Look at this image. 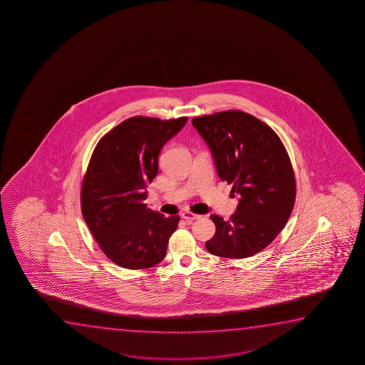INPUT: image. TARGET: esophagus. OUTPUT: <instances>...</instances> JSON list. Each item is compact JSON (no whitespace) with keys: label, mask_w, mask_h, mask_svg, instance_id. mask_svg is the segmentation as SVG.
Segmentation results:
<instances>
[{"label":"esophagus","mask_w":365,"mask_h":365,"mask_svg":"<svg viewBox=\"0 0 365 365\" xmlns=\"http://www.w3.org/2000/svg\"><path fill=\"white\" fill-rule=\"evenodd\" d=\"M180 217H182V218L185 220H200V215H195V213H192V212H190V210H185V212H182Z\"/></svg>","instance_id":"1"}]
</instances>
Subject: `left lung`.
Listing matches in <instances>:
<instances>
[{"label": "left lung", "instance_id": "left-lung-1", "mask_svg": "<svg viewBox=\"0 0 365 365\" xmlns=\"http://www.w3.org/2000/svg\"><path fill=\"white\" fill-rule=\"evenodd\" d=\"M192 125L210 147L220 180L240 195L230 220L210 215L215 233L207 250L233 259L259 253L294 207V172L284 145L269 125L242 110L195 117Z\"/></svg>", "mask_w": 365, "mask_h": 365}]
</instances>
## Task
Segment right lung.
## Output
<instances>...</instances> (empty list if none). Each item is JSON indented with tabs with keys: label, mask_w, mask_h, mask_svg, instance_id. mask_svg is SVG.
<instances>
[{
	"label": "right lung",
	"mask_w": 365,
	"mask_h": 365,
	"mask_svg": "<svg viewBox=\"0 0 365 365\" xmlns=\"http://www.w3.org/2000/svg\"><path fill=\"white\" fill-rule=\"evenodd\" d=\"M187 117H132L101 138L81 190L83 220L108 259L127 269L163 260L180 215L165 217L145 203L158 173V155Z\"/></svg>",
	"instance_id": "obj_1"
}]
</instances>
